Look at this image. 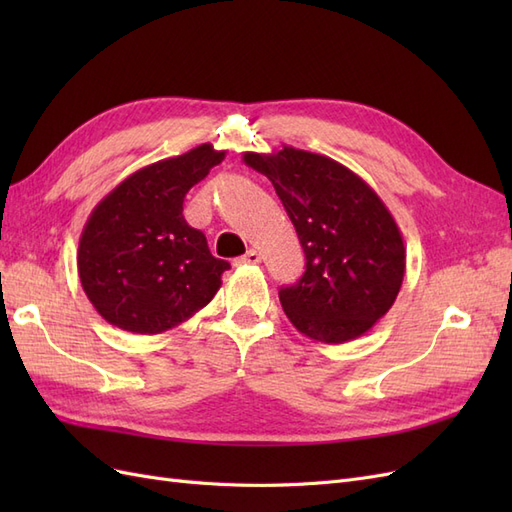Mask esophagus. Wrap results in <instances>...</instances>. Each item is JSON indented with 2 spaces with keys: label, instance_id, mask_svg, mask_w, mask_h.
I'll list each match as a JSON object with an SVG mask.
<instances>
[{
  "label": "esophagus",
  "instance_id": "34e87169",
  "mask_svg": "<svg viewBox=\"0 0 512 512\" xmlns=\"http://www.w3.org/2000/svg\"><path fill=\"white\" fill-rule=\"evenodd\" d=\"M258 262H260V254L256 250H250V252H245L243 256H239L235 260V265H258Z\"/></svg>",
  "mask_w": 512,
  "mask_h": 512
}]
</instances>
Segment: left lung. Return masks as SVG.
Returning <instances> with one entry per match:
<instances>
[{
  "label": "left lung",
  "mask_w": 512,
  "mask_h": 512,
  "mask_svg": "<svg viewBox=\"0 0 512 512\" xmlns=\"http://www.w3.org/2000/svg\"><path fill=\"white\" fill-rule=\"evenodd\" d=\"M280 196L305 252V273L280 290L288 320L322 344L361 337L389 312L406 271V247L382 198L350 168L282 145L243 153Z\"/></svg>",
  "instance_id": "left-lung-1"
}]
</instances>
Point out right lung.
<instances>
[{
	"label": "right lung",
	"mask_w": 512,
	"mask_h": 512,
	"mask_svg": "<svg viewBox=\"0 0 512 512\" xmlns=\"http://www.w3.org/2000/svg\"><path fill=\"white\" fill-rule=\"evenodd\" d=\"M226 151L205 143L153 162L108 192L81 232L79 277L113 327L158 335L203 309L222 286L226 260L183 218V198Z\"/></svg>",
	"instance_id": "obj_1"
}]
</instances>
